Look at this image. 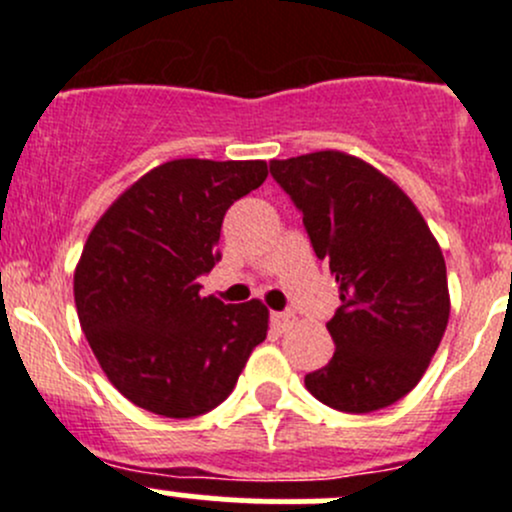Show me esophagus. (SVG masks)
Returning a JSON list of instances; mask_svg holds the SVG:
<instances>
[{
    "mask_svg": "<svg viewBox=\"0 0 512 512\" xmlns=\"http://www.w3.org/2000/svg\"><path fill=\"white\" fill-rule=\"evenodd\" d=\"M294 319H297V317H294L292 312H272L270 322H272V327L277 329V332H287V329L294 324Z\"/></svg>",
    "mask_w": 512,
    "mask_h": 512,
    "instance_id": "34e87169",
    "label": "esophagus"
}]
</instances>
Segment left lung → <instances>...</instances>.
I'll list each match as a JSON object with an SVG mask.
<instances>
[{"label":"left lung","mask_w":512,"mask_h":512,"mask_svg":"<svg viewBox=\"0 0 512 512\" xmlns=\"http://www.w3.org/2000/svg\"><path fill=\"white\" fill-rule=\"evenodd\" d=\"M270 173L302 210L342 299L327 322L332 361L304 386L347 414L391 406L421 381L451 314L436 237L394 180L349 153L272 160Z\"/></svg>","instance_id":"8db88e82"}]
</instances>
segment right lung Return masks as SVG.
<instances>
[{
  "instance_id": "right-lung-1",
  "label": "right lung",
  "mask_w": 512,
  "mask_h": 512,
  "mask_svg": "<svg viewBox=\"0 0 512 512\" xmlns=\"http://www.w3.org/2000/svg\"><path fill=\"white\" fill-rule=\"evenodd\" d=\"M265 178V160H168L91 230L74 272L76 312L103 374L141 409L165 418L215 409L265 342L260 299L223 304L198 285L220 260L227 208Z\"/></svg>"
}]
</instances>
